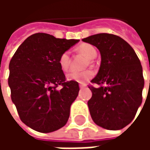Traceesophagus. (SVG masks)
Here are the masks:
<instances>
[{"instance_id": "esophagus-1", "label": "esophagus", "mask_w": 150, "mask_h": 150, "mask_svg": "<svg viewBox=\"0 0 150 150\" xmlns=\"http://www.w3.org/2000/svg\"><path fill=\"white\" fill-rule=\"evenodd\" d=\"M85 87H87V85L85 84V83H79V88H83Z\"/></svg>"}]
</instances>
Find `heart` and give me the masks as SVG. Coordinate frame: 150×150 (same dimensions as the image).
<instances>
[{
  "instance_id": "b5f03b06",
  "label": "heart",
  "mask_w": 150,
  "mask_h": 150,
  "mask_svg": "<svg viewBox=\"0 0 150 150\" xmlns=\"http://www.w3.org/2000/svg\"><path fill=\"white\" fill-rule=\"evenodd\" d=\"M78 50L83 55L86 56L88 59H95L97 55V51L94 46L87 43H83L80 45L79 46ZM70 62H71L70 53L68 51L62 53L59 59V64L62 71H67L70 66ZM92 76H93V73L91 71H85L83 72L71 71L67 75V78L71 81H75L83 83L88 82L89 79H91Z\"/></svg>"
}]
</instances>
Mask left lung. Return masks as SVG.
Masks as SVG:
<instances>
[{
    "instance_id": "8db88e82",
    "label": "left lung",
    "mask_w": 150,
    "mask_h": 150,
    "mask_svg": "<svg viewBox=\"0 0 150 150\" xmlns=\"http://www.w3.org/2000/svg\"><path fill=\"white\" fill-rule=\"evenodd\" d=\"M100 53L99 72L90 86L88 105L93 121L109 130H119L132 121L142 102L144 78L141 62L126 41L111 34H98L82 39Z\"/></svg>"
}]
</instances>
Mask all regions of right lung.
I'll return each mask as SVG.
<instances>
[{
  "label": "right lung",
  "instance_id": "right-lung-1",
  "mask_svg": "<svg viewBox=\"0 0 150 150\" xmlns=\"http://www.w3.org/2000/svg\"><path fill=\"white\" fill-rule=\"evenodd\" d=\"M79 42L38 33L25 40L10 60L12 101L21 121L35 131L54 132L68 120L79 88L78 82H65L59 59ZM59 85L63 86L60 90Z\"/></svg>",
  "mask_w": 150,
  "mask_h": 150
}]
</instances>
